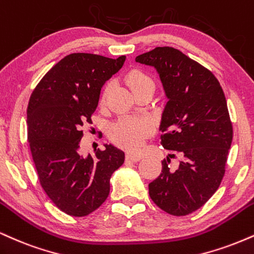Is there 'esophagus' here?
<instances>
[{"label": "esophagus", "mask_w": 254, "mask_h": 254, "mask_svg": "<svg viewBox=\"0 0 254 254\" xmlns=\"http://www.w3.org/2000/svg\"><path fill=\"white\" fill-rule=\"evenodd\" d=\"M142 156L140 153H127V159L132 160V162H139Z\"/></svg>", "instance_id": "1"}]
</instances>
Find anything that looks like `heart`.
Returning <instances> with one entry per match:
<instances>
[{"instance_id": "b5f03b06", "label": "heart", "mask_w": 254, "mask_h": 254, "mask_svg": "<svg viewBox=\"0 0 254 254\" xmlns=\"http://www.w3.org/2000/svg\"><path fill=\"white\" fill-rule=\"evenodd\" d=\"M125 82L129 86L130 90L135 96L147 90H154V82L148 73L140 68H130L125 74ZM109 92V85H104L100 94V106H103L107 101ZM151 125L150 122L141 118H125L119 119L110 127V138L115 144L125 148L134 150L138 148L144 142V140L150 135Z\"/></svg>"}]
</instances>
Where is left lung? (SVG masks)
Wrapping results in <instances>:
<instances>
[{
    "instance_id": "left-lung-1",
    "label": "left lung",
    "mask_w": 254,
    "mask_h": 254,
    "mask_svg": "<svg viewBox=\"0 0 254 254\" xmlns=\"http://www.w3.org/2000/svg\"><path fill=\"white\" fill-rule=\"evenodd\" d=\"M135 62L157 68L169 101L160 124V141L180 165L164 159L148 184L152 201L175 216L201 208L215 193L226 171L233 126L225 94L214 73L174 47H156Z\"/></svg>"
}]
</instances>
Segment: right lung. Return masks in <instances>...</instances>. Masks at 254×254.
Segmentation results:
<instances>
[{
  "mask_svg": "<svg viewBox=\"0 0 254 254\" xmlns=\"http://www.w3.org/2000/svg\"><path fill=\"white\" fill-rule=\"evenodd\" d=\"M125 61V56L71 53L45 74L29 98L27 138L39 182L67 215L96 210L108 197L113 172L125 162L124 151L112 144L95 156L78 151L82 127L92 124L101 88Z\"/></svg>",
  "mask_w": 254,
  "mask_h": 254,
  "instance_id": "add662e5",
  "label": "right lung"
}]
</instances>
